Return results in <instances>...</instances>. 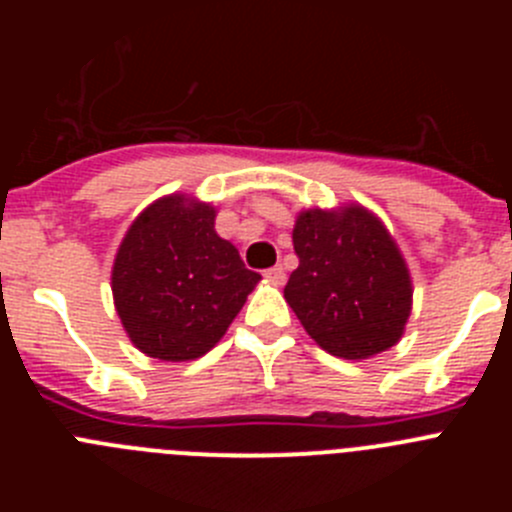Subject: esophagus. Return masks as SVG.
I'll use <instances>...</instances> for the list:
<instances>
[{"label": "esophagus", "instance_id": "1", "mask_svg": "<svg viewBox=\"0 0 512 512\" xmlns=\"http://www.w3.org/2000/svg\"><path fill=\"white\" fill-rule=\"evenodd\" d=\"M266 282H271L274 287H279V284H284V279H287V274H284L282 266H271V269L264 271Z\"/></svg>", "mask_w": 512, "mask_h": 512}]
</instances>
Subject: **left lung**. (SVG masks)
Listing matches in <instances>:
<instances>
[{"mask_svg": "<svg viewBox=\"0 0 512 512\" xmlns=\"http://www.w3.org/2000/svg\"><path fill=\"white\" fill-rule=\"evenodd\" d=\"M300 266L284 300L307 336L338 359L361 361L395 346L413 310V277L387 225L359 202L297 212Z\"/></svg>", "mask_w": 512, "mask_h": 512, "instance_id": "left-lung-1", "label": "left lung"}]
</instances>
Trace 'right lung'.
Segmentation results:
<instances>
[{
  "instance_id": "right-lung-1",
  "label": "right lung",
  "mask_w": 512,
  "mask_h": 512,
  "mask_svg": "<svg viewBox=\"0 0 512 512\" xmlns=\"http://www.w3.org/2000/svg\"><path fill=\"white\" fill-rule=\"evenodd\" d=\"M217 210L192 194L153 200L130 223L112 264V300L140 354L205 356L225 336L261 274L215 230Z\"/></svg>"
}]
</instances>
